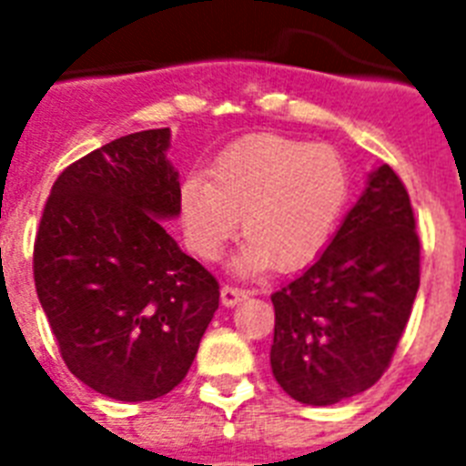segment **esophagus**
<instances>
[{
	"mask_svg": "<svg viewBox=\"0 0 466 466\" xmlns=\"http://www.w3.org/2000/svg\"><path fill=\"white\" fill-rule=\"evenodd\" d=\"M244 298H247V290H241L237 285H222V290H219V299L225 307H234Z\"/></svg>",
	"mask_w": 466,
	"mask_h": 466,
	"instance_id": "1",
	"label": "esophagus"
}]
</instances>
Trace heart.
Returning <instances> with one entry per match:
<instances>
[{"instance_id":"obj_1","label":"heart","mask_w":466,"mask_h":466,"mask_svg":"<svg viewBox=\"0 0 466 466\" xmlns=\"http://www.w3.org/2000/svg\"><path fill=\"white\" fill-rule=\"evenodd\" d=\"M350 178L333 145L288 135H251L219 155L210 178L181 186V219L190 248L215 261L237 227L247 234L234 266L244 273L305 266L333 232Z\"/></svg>"}]
</instances>
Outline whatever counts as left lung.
I'll return each instance as SVG.
<instances>
[{"mask_svg": "<svg viewBox=\"0 0 466 466\" xmlns=\"http://www.w3.org/2000/svg\"><path fill=\"white\" fill-rule=\"evenodd\" d=\"M420 285V241L409 190L390 164L305 273L270 295V368L292 399L331 406L387 372Z\"/></svg>", "mask_w": 466, "mask_h": 466, "instance_id": "8db88e82", "label": "left lung"}]
</instances>
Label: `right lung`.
Returning a JSON list of instances; mask_svg holds the SVG:
<instances>
[{
	"label": "right lung",
	"mask_w": 466,
	"mask_h": 466,
	"mask_svg": "<svg viewBox=\"0 0 466 466\" xmlns=\"http://www.w3.org/2000/svg\"><path fill=\"white\" fill-rule=\"evenodd\" d=\"M168 127L94 149L55 181L33 244V278L69 372L118 401H152L188 375L219 285L178 248Z\"/></svg>",
	"instance_id": "obj_1"
}]
</instances>
